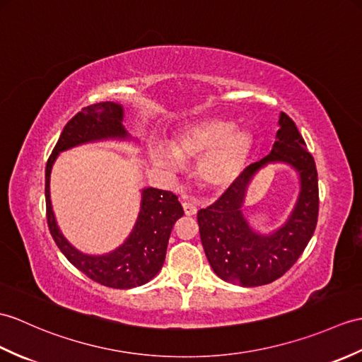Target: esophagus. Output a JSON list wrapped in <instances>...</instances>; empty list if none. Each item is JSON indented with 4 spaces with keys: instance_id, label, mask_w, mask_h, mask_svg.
I'll use <instances>...</instances> for the list:
<instances>
[{
    "instance_id": "1",
    "label": "esophagus",
    "mask_w": 362,
    "mask_h": 362,
    "mask_svg": "<svg viewBox=\"0 0 362 362\" xmlns=\"http://www.w3.org/2000/svg\"><path fill=\"white\" fill-rule=\"evenodd\" d=\"M183 209H185V214H187L188 217H192V216L197 214V208L192 204H189V202H185Z\"/></svg>"
}]
</instances>
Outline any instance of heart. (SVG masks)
Wrapping results in <instances>:
<instances>
[{
	"instance_id": "1",
	"label": "heart",
	"mask_w": 362,
	"mask_h": 362,
	"mask_svg": "<svg viewBox=\"0 0 362 362\" xmlns=\"http://www.w3.org/2000/svg\"><path fill=\"white\" fill-rule=\"evenodd\" d=\"M253 139L238 131L236 123L221 119L205 120L173 140L171 151L160 143L149 149L151 160L163 170H175L179 162H196V177L209 192L228 191L248 165Z\"/></svg>"
}]
</instances>
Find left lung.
<instances>
[{"label": "left lung", "mask_w": 362, "mask_h": 362, "mask_svg": "<svg viewBox=\"0 0 362 362\" xmlns=\"http://www.w3.org/2000/svg\"><path fill=\"white\" fill-rule=\"evenodd\" d=\"M287 163L300 174L301 191L291 217L270 235L250 228L241 206L250 180L268 163ZM319 211L317 171L313 156L287 114L279 115L272 153L245 168L234 187L213 205L197 213L202 245L209 265L221 279L257 287L279 279L296 262L312 239Z\"/></svg>", "instance_id": "1"}]
</instances>
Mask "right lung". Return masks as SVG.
Wrapping results in <instances>:
<instances>
[{
  "mask_svg": "<svg viewBox=\"0 0 362 362\" xmlns=\"http://www.w3.org/2000/svg\"><path fill=\"white\" fill-rule=\"evenodd\" d=\"M129 140L123 126V106L112 102L83 107L67 122L46 165V214L49 231L69 262L105 287L128 290L149 282L162 270L174 223L183 216L177 196L156 188L141 189L136 225L122 245L102 256L85 255L72 247L58 228L50 202V173L57 157L66 149L100 140Z\"/></svg>",
  "mask_w": 362,
  "mask_h": 362,
  "instance_id": "obj_1",
  "label": "right lung"
}]
</instances>
